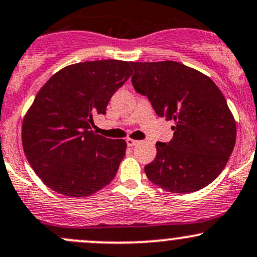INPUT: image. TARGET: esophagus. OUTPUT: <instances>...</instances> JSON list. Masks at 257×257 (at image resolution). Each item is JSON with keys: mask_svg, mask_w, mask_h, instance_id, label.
Masks as SVG:
<instances>
[{"mask_svg": "<svg viewBox=\"0 0 257 257\" xmlns=\"http://www.w3.org/2000/svg\"><path fill=\"white\" fill-rule=\"evenodd\" d=\"M138 143H139V142H138V140L132 139V138H128V139H126V145H128L129 148H133V146L137 145Z\"/></svg>", "mask_w": 257, "mask_h": 257, "instance_id": "34e87169", "label": "esophagus"}]
</instances>
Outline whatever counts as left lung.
<instances>
[{"instance_id":"1","label":"left lung","mask_w":257,"mask_h":257,"mask_svg":"<svg viewBox=\"0 0 257 257\" xmlns=\"http://www.w3.org/2000/svg\"><path fill=\"white\" fill-rule=\"evenodd\" d=\"M137 92L148 96L159 117L173 120V139L156 143L146 177L171 193L207 187L232 155L236 125L227 101L207 75L174 61L132 62Z\"/></svg>"}]
</instances>
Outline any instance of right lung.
I'll return each mask as SVG.
<instances>
[{
  "label": "right lung",
  "instance_id": "1",
  "mask_svg": "<svg viewBox=\"0 0 257 257\" xmlns=\"http://www.w3.org/2000/svg\"><path fill=\"white\" fill-rule=\"evenodd\" d=\"M132 75L131 62L90 61L67 66L41 87L22 125L28 162L62 195L95 194L114 178L125 155L123 139L91 131L112 95Z\"/></svg>",
  "mask_w": 257,
  "mask_h": 257
}]
</instances>
